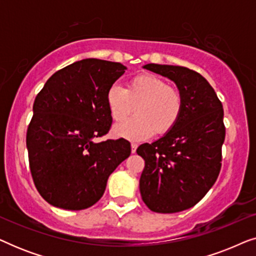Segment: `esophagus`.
I'll list each match as a JSON object with an SVG mask.
<instances>
[{"instance_id":"34e87169","label":"esophagus","mask_w":256,"mask_h":256,"mask_svg":"<svg viewBox=\"0 0 256 256\" xmlns=\"http://www.w3.org/2000/svg\"><path fill=\"white\" fill-rule=\"evenodd\" d=\"M136 149H138V143L132 142V154L136 152Z\"/></svg>"}]
</instances>
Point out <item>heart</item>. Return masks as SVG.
<instances>
[{"instance_id": "1", "label": "heart", "mask_w": 256, "mask_h": 256, "mask_svg": "<svg viewBox=\"0 0 256 256\" xmlns=\"http://www.w3.org/2000/svg\"><path fill=\"white\" fill-rule=\"evenodd\" d=\"M106 104L115 122L124 121L135 108L138 115L116 126L113 130L118 138L134 141L149 138L154 132L168 134L176 127L184 110L180 90L169 86L160 76L148 73L132 78L126 88L118 85L110 87Z\"/></svg>"}]
</instances>
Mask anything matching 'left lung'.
<instances>
[{
	"label": "left lung",
	"mask_w": 256,
	"mask_h": 256,
	"mask_svg": "<svg viewBox=\"0 0 256 256\" xmlns=\"http://www.w3.org/2000/svg\"><path fill=\"white\" fill-rule=\"evenodd\" d=\"M143 68L172 80L183 96L184 110L172 130L136 150L144 160L140 191L152 211L180 212L202 200L219 176L225 141L222 104L194 70L158 64Z\"/></svg>",
	"instance_id": "1"
}]
</instances>
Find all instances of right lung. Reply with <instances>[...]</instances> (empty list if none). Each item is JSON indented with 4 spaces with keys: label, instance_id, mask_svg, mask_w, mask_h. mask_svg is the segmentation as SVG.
<instances>
[{
    "label": "right lung",
    "instance_id": "obj_1",
    "mask_svg": "<svg viewBox=\"0 0 256 256\" xmlns=\"http://www.w3.org/2000/svg\"><path fill=\"white\" fill-rule=\"evenodd\" d=\"M126 68L82 59L52 74L37 94L26 146L34 183L48 204L72 211L90 208L130 155L124 138L94 141L110 132L106 94Z\"/></svg>",
    "mask_w": 256,
    "mask_h": 256
}]
</instances>
